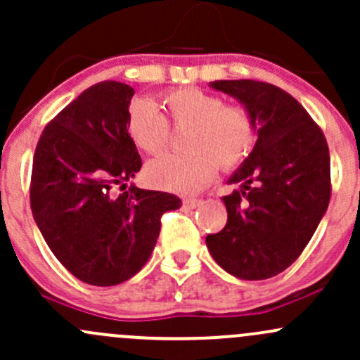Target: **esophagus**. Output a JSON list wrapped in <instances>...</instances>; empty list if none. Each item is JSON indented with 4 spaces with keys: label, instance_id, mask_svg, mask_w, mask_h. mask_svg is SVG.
I'll return each mask as SVG.
<instances>
[{
    "label": "esophagus",
    "instance_id": "34e87169",
    "mask_svg": "<svg viewBox=\"0 0 360 360\" xmlns=\"http://www.w3.org/2000/svg\"><path fill=\"white\" fill-rule=\"evenodd\" d=\"M202 202L200 199H195V197H188V199H184V207H188V210H194V207L199 206Z\"/></svg>",
    "mask_w": 360,
    "mask_h": 360
}]
</instances>
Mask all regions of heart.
Here are the masks:
<instances>
[{
    "instance_id": "b5f03b06",
    "label": "heart",
    "mask_w": 360,
    "mask_h": 360,
    "mask_svg": "<svg viewBox=\"0 0 360 360\" xmlns=\"http://www.w3.org/2000/svg\"><path fill=\"white\" fill-rule=\"evenodd\" d=\"M173 125H188L187 153H168L150 161L146 179L150 185L176 194H191L223 168L238 165L256 142V125L240 104H225L219 96L185 87L163 98ZM127 130L142 153L158 154L168 144V120L148 98H135L127 110Z\"/></svg>"
}]
</instances>
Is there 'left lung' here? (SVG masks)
Listing matches in <instances>:
<instances>
[{"instance_id": "1", "label": "left lung", "mask_w": 360, "mask_h": 360, "mask_svg": "<svg viewBox=\"0 0 360 360\" xmlns=\"http://www.w3.org/2000/svg\"><path fill=\"white\" fill-rule=\"evenodd\" d=\"M250 113L257 141L228 179V221L207 235L212 259L240 280H266L302 254L330 204V150L302 104L257 80H216Z\"/></svg>"}]
</instances>
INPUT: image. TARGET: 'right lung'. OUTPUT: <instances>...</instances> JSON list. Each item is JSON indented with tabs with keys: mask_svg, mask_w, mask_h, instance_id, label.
Instances as JSON below:
<instances>
[{
	"mask_svg": "<svg viewBox=\"0 0 360 360\" xmlns=\"http://www.w3.org/2000/svg\"><path fill=\"white\" fill-rule=\"evenodd\" d=\"M134 89L99 82L60 111L37 142L30 181L36 225L58 261L84 283L111 287L148 262L161 214L179 210L168 192L132 184L142 160L127 130Z\"/></svg>",
	"mask_w": 360,
	"mask_h": 360,
	"instance_id": "1",
	"label": "right lung"
}]
</instances>
